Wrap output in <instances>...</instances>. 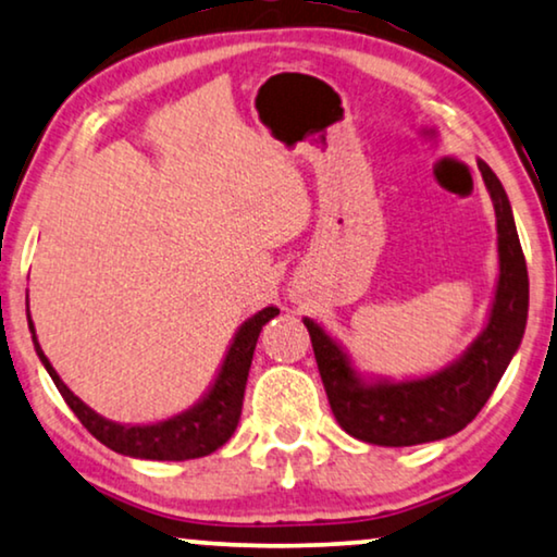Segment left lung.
<instances>
[{"mask_svg":"<svg viewBox=\"0 0 557 557\" xmlns=\"http://www.w3.org/2000/svg\"><path fill=\"white\" fill-rule=\"evenodd\" d=\"M476 165L494 203L499 274L484 329L454 361L405 380L361 374L321 323L302 318L331 410L356 441L403 448L456 435L486 405L522 344L530 306L528 264L504 185L484 160H476Z\"/></svg>","mask_w":557,"mask_h":557,"instance_id":"left-lung-1","label":"left lung"}]
</instances>
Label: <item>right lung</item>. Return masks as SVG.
I'll return each mask as SVG.
<instances>
[{"mask_svg": "<svg viewBox=\"0 0 557 557\" xmlns=\"http://www.w3.org/2000/svg\"><path fill=\"white\" fill-rule=\"evenodd\" d=\"M29 315V306H27ZM274 315H280L277 306H267L257 310L255 315L247 318L239 329H236L232 344H228L224 359L216 369L209 389L193 403L188 410L173 414V418L158 422H114L91 410L84 399L73 395L69 384L61 380L50 359L37 344L35 323L27 318L29 333H33V344L37 359L42 361L50 380L55 382L65 405L76 412V418L84 422V428L101 441L103 446L116 450V454L129 458H145V461H188V458L209 456L219 450L224 443L232 438L236 425L242 418L244 389H247V376L251 367V356H255L259 331L264 323H270Z\"/></svg>", "mask_w": 557, "mask_h": 557, "instance_id": "1", "label": "right lung"}]
</instances>
